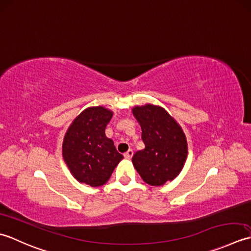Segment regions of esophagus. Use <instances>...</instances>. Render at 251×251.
Segmentation results:
<instances>
[{
	"mask_svg": "<svg viewBox=\"0 0 251 251\" xmlns=\"http://www.w3.org/2000/svg\"><path fill=\"white\" fill-rule=\"evenodd\" d=\"M125 158H126V159H131L132 156H133V151L132 150H129L126 152H125Z\"/></svg>",
	"mask_w": 251,
	"mask_h": 251,
	"instance_id": "1",
	"label": "esophagus"
}]
</instances>
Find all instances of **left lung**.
<instances>
[{
	"mask_svg": "<svg viewBox=\"0 0 251 251\" xmlns=\"http://www.w3.org/2000/svg\"><path fill=\"white\" fill-rule=\"evenodd\" d=\"M142 127L145 148L132 157L133 166L145 183L163 185L181 172L187 157L182 127L160 106L146 104L132 109Z\"/></svg>",
	"mask_w": 251,
	"mask_h": 251,
	"instance_id": "obj_1",
	"label": "left lung"
}]
</instances>
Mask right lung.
Segmentation results:
<instances>
[{
    "label": "right lung",
    "instance_id": "right-lung-1",
    "mask_svg": "<svg viewBox=\"0 0 251 251\" xmlns=\"http://www.w3.org/2000/svg\"><path fill=\"white\" fill-rule=\"evenodd\" d=\"M112 111L101 106L83 110L64 137L63 157L71 175L80 183L101 186L124 158L112 140L105 135Z\"/></svg>",
    "mask_w": 251,
    "mask_h": 251
}]
</instances>
